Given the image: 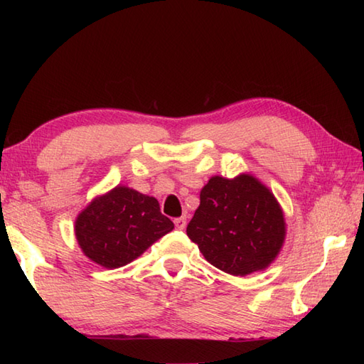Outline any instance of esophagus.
<instances>
[{
    "mask_svg": "<svg viewBox=\"0 0 364 364\" xmlns=\"http://www.w3.org/2000/svg\"><path fill=\"white\" fill-rule=\"evenodd\" d=\"M173 223H175L176 230H184V228H186V218H176L173 220Z\"/></svg>",
    "mask_w": 364,
    "mask_h": 364,
    "instance_id": "esophagus-1",
    "label": "esophagus"
}]
</instances>
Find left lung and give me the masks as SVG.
I'll return each instance as SVG.
<instances>
[{
  "mask_svg": "<svg viewBox=\"0 0 364 364\" xmlns=\"http://www.w3.org/2000/svg\"><path fill=\"white\" fill-rule=\"evenodd\" d=\"M186 233L214 267L242 277L267 267L280 252L283 211L257 178L213 176Z\"/></svg>",
  "mask_w": 364,
  "mask_h": 364,
  "instance_id": "left-lung-1",
  "label": "left lung"
}]
</instances>
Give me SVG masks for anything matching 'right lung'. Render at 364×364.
Instances as JSON below:
<instances>
[{
	"instance_id": "add662e5",
	"label": "right lung",
	"mask_w": 364,
	"mask_h": 364,
	"mask_svg": "<svg viewBox=\"0 0 364 364\" xmlns=\"http://www.w3.org/2000/svg\"><path fill=\"white\" fill-rule=\"evenodd\" d=\"M172 230L156 198L125 186L95 198L75 222L84 255L106 269L128 264Z\"/></svg>"
}]
</instances>
